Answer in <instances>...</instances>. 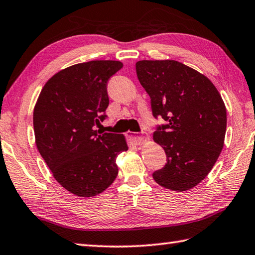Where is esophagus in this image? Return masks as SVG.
<instances>
[{"label":"esophagus","instance_id":"34e87169","mask_svg":"<svg viewBox=\"0 0 255 255\" xmlns=\"http://www.w3.org/2000/svg\"><path fill=\"white\" fill-rule=\"evenodd\" d=\"M127 136L134 144H141L148 139L146 136H141V134H138L137 132H129Z\"/></svg>","mask_w":255,"mask_h":255}]
</instances>
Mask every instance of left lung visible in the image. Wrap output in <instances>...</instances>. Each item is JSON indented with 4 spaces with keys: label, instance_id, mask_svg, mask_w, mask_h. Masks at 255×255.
I'll list each match as a JSON object with an SVG mask.
<instances>
[{
    "label": "left lung",
    "instance_id": "1",
    "mask_svg": "<svg viewBox=\"0 0 255 255\" xmlns=\"http://www.w3.org/2000/svg\"><path fill=\"white\" fill-rule=\"evenodd\" d=\"M139 82L150 96L158 125L154 141L167 163L152 173L158 184L174 191L197 186L210 172L223 148L227 109L214 85L177 61H139Z\"/></svg>",
    "mask_w": 255,
    "mask_h": 255
}]
</instances>
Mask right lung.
I'll use <instances>...</instances> for the list:
<instances>
[{
  "instance_id": "1",
  "label": "right lung",
  "mask_w": 255,
  "mask_h": 255,
  "mask_svg": "<svg viewBox=\"0 0 255 255\" xmlns=\"http://www.w3.org/2000/svg\"><path fill=\"white\" fill-rule=\"evenodd\" d=\"M117 61H91L55 74L33 113L39 153L59 184L79 197L103 192L118 174L116 158L128 146L121 133L95 130L107 118V83Z\"/></svg>"
}]
</instances>
